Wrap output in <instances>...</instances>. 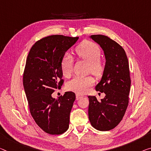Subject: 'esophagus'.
Instances as JSON below:
<instances>
[{
  "mask_svg": "<svg viewBox=\"0 0 151 151\" xmlns=\"http://www.w3.org/2000/svg\"><path fill=\"white\" fill-rule=\"evenodd\" d=\"M82 97H83V95L79 94H76V100H79L80 99L82 98Z\"/></svg>",
  "mask_w": 151,
  "mask_h": 151,
  "instance_id": "34e87169",
  "label": "esophagus"
}]
</instances>
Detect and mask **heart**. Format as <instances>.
Returning a JSON list of instances; mask_svg holds the SVG:
<instances>
[{"mask_svg":"<svg viewBox=\"0 0 151 151\" xmlns=\"http://www.w3.org/2000/svg\"><path fill=\"white\" fill-rule=\"evenodd\" d=\"M78 57L89 63V69L94 75L101 76L103 71L104 66L101 60V49L96 44L90 41H84L76 49ZM62 73L65 77H69L72 73L73 58L67 53L63 57L61 63ZM94 83L92 76H76L68 83L67 88L69 90L76 93H84Z\"/></svg>","mask_w":151,"mask_h":151,"instance_id":"1","label":"heart"}]
</instances>
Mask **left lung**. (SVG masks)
<instances>
[{
	"label": "left lung",
	"mask_w": 151,
	"mask_h": 151,
	"mask_svg": "<svg viewBox=\"0 0 151 151\" xmlns=\"http://www.w3.org/2000/svg\"><path fill=\"white\" fill-rule=\"evenodd\" d=\"M90 38L100 45L105 55L103 76L95 89L105 96L98 101L96 96H88V117L95 129L109 131L122 121L128 105L131 86L128 59L124 48L108 36L99 34Z\"/></svg>",
	"instance_id": "1"
}]
</instances>
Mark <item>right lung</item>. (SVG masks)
Returning a JSON list of instances; mask_svg holds the SVG:
<instances>
[{
    "label": "right lung",
    "mask_w": 151,
    "mask_h": 151,
    "mask_svg": "<svg viewBox=\"0 0 151 151\" xmlns=\"http://www.w3.org/2000/svg\"><path fill=\"white\" fill-rule=\"evenodd\" d=\"M78 38L62 35L46 37L32 46L27 57L23 83L30 113L37 125L52 135L61 134L69 128L76 94L66 92L55 99L52 94L63 83V57Z\"/></svg>",
    "instance_id": "obj_1"
}]
</instances>
